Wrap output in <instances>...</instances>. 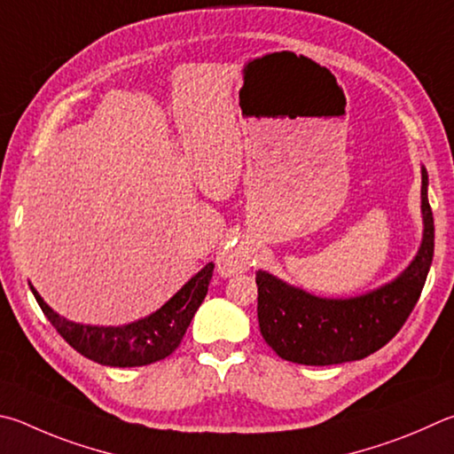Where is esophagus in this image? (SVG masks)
Wrapping results in <instances>:
<instances>
[{"mask_svg":"<svg viewBox=\"0 0 454 454\" xmlns=\"http://www.w3.org/2000/svg\"><path fill=\"white\" fill-rule=\"evenodd\" d=\"M246 268H248V258L238 250H228L218 260V271L222 276H234Z\"/></svg>","mask_w":454,"mask_h":454,"instance_id":"34e87169","label":"esophagus"}]
</instances>
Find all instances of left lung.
<instances>
[{
	"label": "left lung",
	"instance_id": "obj_1",
	"mask_svg": "<svg viewBox=\"0 0 454 454\" xmlns=\"http://www.w3.org/2000/svg\"><path fill=\"white\" fill-rule=\"evenodd\" d=\"M423 168V244L411 266L379 290L351 300H324L255 271L258 321L279 357L301 365H337L364 359L389 343L421 298L434 252V222Z\"/></svg>",
	"mask_w": 454,
	"mask_h": 454
}]
</instances>
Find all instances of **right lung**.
<instances>
[{
  "instance_id": "1",
  "label": "right lung",
  "mask_w": 454,
  "mask_h": 454,
  "mask_svg": "<svg viewBox=\"0 0 454 454\" xmlns=\"http://www.w3.org/2000/svg\"><path fill=\"white\" fill-rule=\"evenodd\" d=\"M212 271L214 263L210 262L191 282L183 286V290L172 295L160 309H156L153 316L121 327L73 324V321L57 316L41 300L35 287H29L33 295H35L41 311L51 321L57 333L73 349L79 351L81 356H85L87 359L101 365L141 367L168 357L178 348L188 325H191L196 309L200 308L202 300L206 298Z\"/></svg>"
}]
</instances>
